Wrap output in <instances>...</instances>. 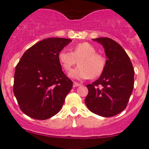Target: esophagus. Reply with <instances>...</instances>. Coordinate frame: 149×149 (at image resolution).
I'll use <instances>...</instances> for the list:
<instances>
[{
	"label": "esophagus",
	"mask_w": 149,
	"mask_h": 149,
	"mask_svg": "<svg viewBox=\"0 0 149 149\" xmlns=\"http://www.w3.org/2000/svg\"><path fill=\"white\" fill-rule=\"evenodd\" d=\"M81 86V84H78V83H77V82H74V84H73L74 87H77V86Z\"/></svg>",
	"instance_id": "34e87169"
}]
</instances>
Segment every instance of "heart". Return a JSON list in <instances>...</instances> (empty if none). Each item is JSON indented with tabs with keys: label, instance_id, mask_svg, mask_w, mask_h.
Masks as SVG:
<instances>
[{
	"label": "heart",
	"instance_id": "heart-1",
	"mask_svg": "<svg viewBox=\"0 0 149 149\" xmlns=\"http://www.w3.org/2000/svg\"><path fill=\"white\" fill-rule=\"evenodd\" d=\"M57 59L65 72L72 70L77 62L79 66L70 72L69 76L75 79H92L99 77L103 73L106 65L104 56L96 52L93 45L81 42L75 45L72 52L61 50L57 54Z\"/></svg>",
	"mask_w": 149,
	"mask_h": 149
}]
</instances>
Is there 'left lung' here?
Instances as JSON below:
<instances>
[{"label":"left lung","instance_id":"obj_1","mask_svg":"<svg viewBox=\"0 0 149 149\" xmlns=\"http://www.w3.org/2000/svg\"><path fill=\"white\" fill-rule=\"evenodd\" d=\"M101 43L107 57L103 73L92 84H87L85 103L93 113L111 117L123 111L133 92L134 70L128 55L113 39H93Z\"/></svg>","mask_w":149,"mask_h":149}]
</instances>
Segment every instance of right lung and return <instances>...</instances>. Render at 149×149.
I'll return each mask as SVG.
<instances>
[{"mask_svg":"<svg viewBox=\"0 0 149 149\" xmlns=\"http://www.w3.org/2000/svg\"><path fill=\"white\" fill-rule=\"evenodd\" d=\"M71 39L48 38L27 50L15 67L13 93L21 110L33 119L56 115L73 82L62 71L57 54Z\"/></svg>","mask_w":149,"mask_h":149,"instance_id":"1","label":"right lung"}]
</instances>
